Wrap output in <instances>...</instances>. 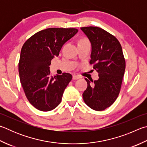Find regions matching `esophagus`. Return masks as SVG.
Segmentation results:
<instances>
[{"label": "esophagus", "instance_id": "obj_1", "mask_svg": "<svg viewBox=\"0 0 147 147\" xmlns=\"http://www.w3.org/2000/svg\"><path fill=\"white\" fill-rule=\"evenodd\" d=\"M80 77L79 76H77V75H73V80H78L79 79Z\"/></svg>", "mask_w": 147, "mask_h": 147}]
</instances>
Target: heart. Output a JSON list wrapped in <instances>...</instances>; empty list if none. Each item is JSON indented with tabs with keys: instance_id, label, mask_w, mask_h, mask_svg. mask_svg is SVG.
Returning <instances> with one entry per match:
<instances>
[{
	"instance_id": "b5f03b06",
	"label": "heart",
	"mask_w": 147,
	"mask_h": 147,
	"mask_svg": "<svg viewBox=\"0 0 147 147\" xmlns=\"http://www.w3.org/2000/svg\"><path fill=\"white\" fill-rule=\"evenodd\" d=\"M89 42L86 38H82L79 40L78 43H82V42Z\"/></svg>"
}]
</instances>
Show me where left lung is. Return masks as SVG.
Listing matches in <instances>:
<instances>
[{
  "label": "left lung",
  "mask_w": 147,
  "mask_h": 147,
  "mask_svg": "<svg viewBox=\"0 0 147 147\" xmlns=\"http://www.w3.org/2000/svg\"><path fill=\"white\" fill-rule=\"evenodd\" d=\"M81 30L91 44L90 63L99 74L94 82L85 78L87 87L83 98L93 110L103 111L116 101L121 89L125 70L121 46L115 36L100 28L90 26Z\"/></svg>",
  "instance_id": "8db88e82"
}]
</instances>
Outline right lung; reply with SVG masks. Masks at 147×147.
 Instances as JSON below:
<instances>
[{"mask_svg":"<svg viewBox=\"0 0 147 147\" xmlns=\"http://www.w3.org/2000/svg\"><path fill=\"white\" fill-rule=\"evenodd\" d=\"M75 28H48L31 36L21 49L18 73L24 91L32 105L41 111L53 110L72 80L63 73L50 75L49 65L63 45L78 33Z\"/></svg>","mask_w":147,"mask_h":147,"instance_id":"obj_1","label":"right lung"}]
</instances>
